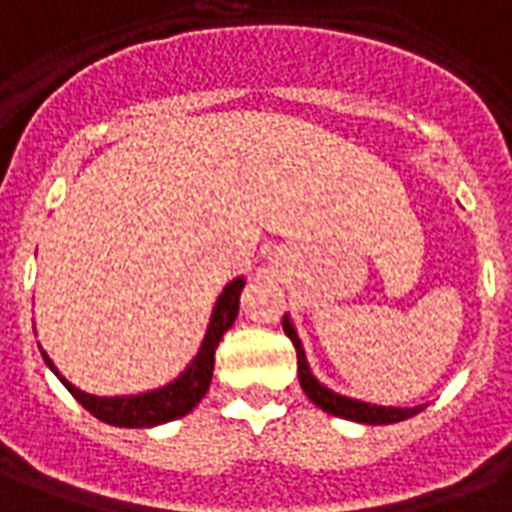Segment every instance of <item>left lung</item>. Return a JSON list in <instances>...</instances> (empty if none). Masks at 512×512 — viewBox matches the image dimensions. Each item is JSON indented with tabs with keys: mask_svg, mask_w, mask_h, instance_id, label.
Wrapping results in <instances>:
<instances>
[{
	"mask_svg": "<svg viewBox=\"0 0 512 512\" xmlns=\"http://www.w3.org/2000/svg\"><path fill=\"white\" fill-rule=\"evenodd\" d=\"M283 330L292 338L294 349H297V374H300V387L302 393L311 398L313 404L324 409L327 414H335V417H343V420H352V423H368V425H387V423H401V420H409L417 412H423V406H376L365 404V401H357V398H346V395L333 393L330 387H324L316 376L311 374V365L305 360V349H302V341L289 316H283Z\"/></svg>",
	"mask_w": 512,
	"mask_h": 512,
	"instance_id": "left-lung-1",
	"label": "left lung"
}]
</instances>
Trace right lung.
I'll return each mask as SVG.
<instances>
[{
  "label": "right lung",
  "mask_w": 512,
  "mask_h": 512,
  "mask_svg": "<svg viewBox=\"0 0 512 512\" xmlns=\"http://www.w3.org/2000/svg\"><path fill=\"white\" fill-rule=\"evenodd\" d=\"M242 286H245V278H234L220 292L218 302L212 308L210 327H207V335L201 341L199 354L193 357V363L174 382H169L166 387H158V390L138 395H117V398L89 395L84 390H78L76 384L67 382L65 376L54 368L46 352H43V360L57 374L59 382L70 390V395L76 398L78 404L84 406L89 414H95L98 420H103V423L119 425V428H152V425L169 423V420H177V417H185L188 412H193V406L199 404L204 393L210 390L215 349H218L223 333L229 330L234 319H237V313H240Z\"/></svg>",
  "instance_id": "add662e5"
}]
</instances>
